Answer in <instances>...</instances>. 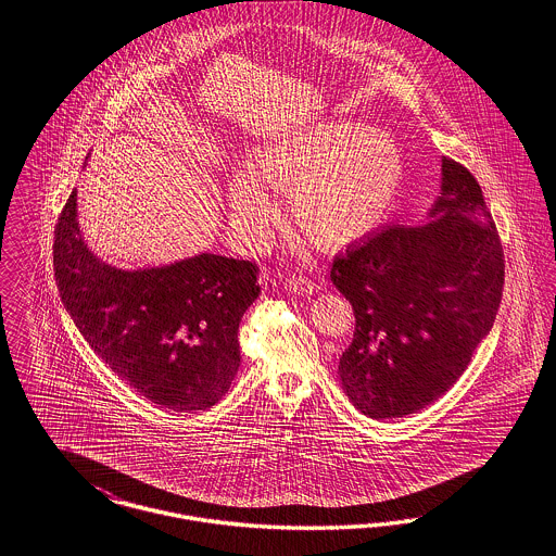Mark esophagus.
<instances>
[{"label":"esophagus","mask_w":556,"mask_h":556,"mask_svg":"<svg viewBox=\"0 0 556 556\" xmlns=\"http://www.w3.org/2000/svg\"><path fill=\"white\" fill-rule=\"evenodd\" d=\"M289 289L292 292H296V294H314L315 290H317V285L312 282L309 278H305V276H294V278L289 280Z\"/></svg>","instance_id":"obj_1"}]
</instances>
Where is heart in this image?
Here are the masks:
<instances>
[{"label":"heart","instance_id":"1","mask_svg":"<svg viewBox=\"0 0 556 556\" xmlns=\"http://www.w3.org/2000/svg\"><path fill=\"white\" fill-rule=\"evenodd\" d=\"M403 176V155L390 135L328 122L262 147L251 172L230 178L228 201L242 239L260 242L278 216L266 187L290 191L296 228L317 247L340 249L384 222Z\"/></svg>","mask_w":556,"mask_h":556}]
</instances>
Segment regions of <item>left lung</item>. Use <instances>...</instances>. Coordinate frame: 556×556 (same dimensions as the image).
<instances>
[{
	"mask_svg": "<svg viewBox=\"0 0 556 556\" xmlns=\"http://www.w3.org/2000/svg\"><path fill=\"white\" fill-rule=\"evenodd\" d=\"M440 189L426 226H388L330 269L355 314L340 382L371 419L405 417L440 399L501 307L505 253L478 180L442 157Z\"/></svg>",
	"mask_w": 556,
	"mask_h": 556,
	"instance_id": "8db88e82",
	"label": "left lung"
}]
</instances>
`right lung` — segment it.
Wrapping results in <instances>:
<instances>
[{
  "instance_id": "obj_1",
  "label": "right lung",
  "mask_w": 556,
  "mask_h": 556,
  "mask_svg": "<svg viewBox=\"0 0 556 556\" xmlns=\"http://www.w3.org/2000/svg\"><path fill=\"white\" fill-rule=\"evenodd\" d=\"M53 271L78 332L110 369L164 409H210L239 365V324L260 267L201 253L164 267L118 269L87 249L76 191L55 224Z\"/></svg>"
}]
</instances>
